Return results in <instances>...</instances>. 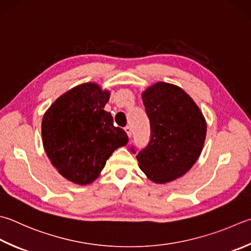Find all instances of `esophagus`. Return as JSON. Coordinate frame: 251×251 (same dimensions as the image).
<instances>
[{"mask_svg": "<svg viewBox=\"0 0 251 251\" xmlns=\"http://www.w3.org/2000/svg\"><path fill=\"white\" fill-rule=\"evenodd\" d=\"M125 131L126 132V134H127V136H129V139H131V136H132L131 127H130V126H126V127H125Z\"/></svg>", "mask_w": 251, "mask_h": 251, "instance_id": "esophagus-1", "label": "esophagus"}]
</instances>
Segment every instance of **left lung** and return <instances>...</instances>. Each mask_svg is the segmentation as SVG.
I'll use <instances>...</instances> for the list:
<instances>
[{"label": "left lung", "mask_w": 251, "mask_h": 251, "mask_svg": "<svg viewBox=\"0 0 251 251\" xmlns=\"http://www.w3.org/2000/svg\"><path fill=\"white\" fill-rule=\"evenodd\" d=\"M142 100L150 119L151 140L136 155L139 167L151 181L170 182L199 158L206 121L193 99L177 85L155 83L142 93Z\"/></svg>", "instance_id": "left-lung-1"}]
</instances>
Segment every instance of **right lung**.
Instances as JSON below:
<instances>
[{"label":"right lung","instance_id":"add662e5","mask_svg":"<svg viewBox=\"0 0 251 251\" xmlns=\"http://www.w3.org/2000/svg\"><path fill=\"white\" fill-rule=\"evenodd\" d=\"M110 92L96 83L77 85L61 95L42 117L46 154L65 179L85 184L96 180L115 151L127 143L124 129L103 110Z\"/></svg>","mask_w":251,"mask_h":251}]
</instances>
